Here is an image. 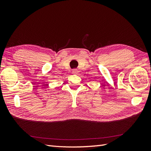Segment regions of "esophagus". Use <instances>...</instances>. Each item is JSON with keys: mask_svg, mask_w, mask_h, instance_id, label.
I'll return each mask as SVG.
<instances>
[{"mask_svg": "<svg viewBox=\"0 0 151 151\" xmlns=\"http://www.w3.org/2000/svg\"><path fill=\"white\" fill-rule=\"evenodd\" d=\"M78 72H79L78 70L76 69V68H74V69L72 70V73H73V74H77Z\"/></svg>", "mask_w": 151, "mask_h": 151, "instance_id": "34e87169", "label": "esophagus"}]
</instances>
